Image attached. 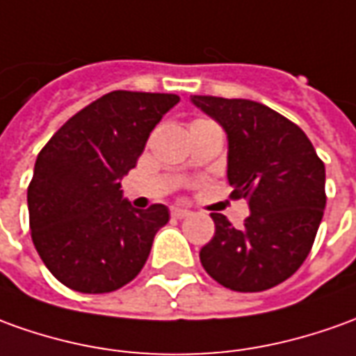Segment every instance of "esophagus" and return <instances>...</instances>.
I'll return each instance as SVG.
<instances>
[{"label": "esophagus", "instance_id": "1", "mask_svg": "<svg viewBox=\"0 0 356 356\" xmlns=\"http://www.w3.org/2000/svg\"><path fill=\"white\" fill-rule=\"evenodd\" d=\"M192 211L190 209H184V207H172L170 209V215H172L174 219H184V217H188Z\"/></svg>", "mask_w": 356, "mask_h": 356}]
</instances>
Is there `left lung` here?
Returning a JSON list of instances; mask_svg holds the SVG:
<instances>
[{"instance_id":"1","label":"left lung","mask_w":356,"mask_h":356,"mask_svg":"<svg viewBox=\"0 0 356 356\" xmlns=\"http://www.w3.org/2000/svg\"><path fill=\"white\" fill-rule=\"evenodd\" d=\"M192 102L225 129L232 197L250 205L242 229L211 213L215 236L200 252L202 266L230 291H267L310 254L325 209V166L305 131L266 104L200 95Z\"/></svg>"}]
</instances>
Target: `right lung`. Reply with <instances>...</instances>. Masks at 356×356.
Returning a JSON list of instances; mask_svg holds the SVG:
<instances>
[{
  "mask_svg": "<svg viewBox=\"0 0 356 356\" xmlns=\"http://www.w3.org/2000/svg\"><path fill=\"white\" fill-rule=\"evenodd\" d=\"M178 100L112 90L70 118L38 153L26 192L31 234L60 283L100 295L143 269L156 230L168 222V207L136 209L120 188Z\"/></svg>",
  "mask_w": 356,
  "mask_h": 356,
  "instance_id": "1",
  "label": "right lung"
}]
</instances>
